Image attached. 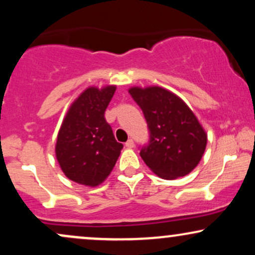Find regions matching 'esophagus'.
<instances>
[{
	"mask_svg": "<svg viewBox=\"0 0 255 255\" xmlns=\"http://www.w3.org/2000/svg\"><path fill=\"white\" fill-rule=\"evenodd\" d=\"M126 147L133 148V147H134V141H133V140H131V139L128 140V141L126 142Z\"/></svg>",
	"mask_w": 255,
	"mask_h": 255,
	"instance_id": "esophagus-1",
	"label": "esophagus"
}]
</instances>
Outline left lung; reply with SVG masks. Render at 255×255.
<instances>
[{
	"label": "left lung",
	"instance_id": "8db88e82",
	"mask_svg": "<svg viewBox=\"0 0 255 255\" xmlns=\"http://www.w3.org/2000/svg\"><path fill=\"white\" fill-rule=\"evenodd\" d=\"M129 95L150 130L148 144L140 150L146 165L164 180L189 174L203 157L207 135L188 105L159 86L131 87Z\"/></svg>",
	"mask_w": 255,
	"mask_h": 255
}]
</instances>
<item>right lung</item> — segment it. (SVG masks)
<instances>
[{
	"label": "right lung",
	"mask_w": 255,
	"mask_h": 255,
	"mask_svg": "<svg viewBox=\"0 0 255 255\" xmlns=\"http://www.w3.org/2000/svg\"><path fill=\"white\" fill-rule=\"evenodd\" d=\"M116 86L89 87L73 102L57 135V162L69 180L98 186L109 176L124 145L104 118Z\"/></svg>",
	"instance_id": "add662e5"
}]
</instances>
